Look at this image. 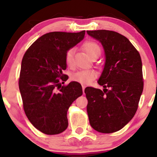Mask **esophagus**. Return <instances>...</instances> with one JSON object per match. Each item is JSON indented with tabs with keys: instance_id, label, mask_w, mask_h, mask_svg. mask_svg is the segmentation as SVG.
I'll use <instances>...</instances> for the list:
<instances>
[{
	"instance_id": "esophagus-1",
	"label": "esophagus",
	"mask_w": 157,
	"mask_h": 157,
	"mask_svg": "<svg viewBox=\"0 0 157 157\" xmlns=\"http://www.w3.org/2000/svg\"><path fill=\"white\" fill-rule=\"evenodd\" d=\"M82 92H83V94H85V89H86V86H82Z\"/></svg>"
}]
</instances>
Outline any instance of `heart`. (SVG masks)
Listing matches in <instances>:
<instances>
[{"label":"heart","mask_w":157,"mask_h":157,"mask_svg":"<svg viewBox=\"0 0 157 157\" xmlns=\"http://www.w3.org/2000/svg\"><path fill=\"white\" fill-rule=\"evenodd\" d=\"M83 48L90 57L94 55L100 54V48L97 43L94 41H87L83 44ZM73 49L68 50L66 55V63L68 66H71L73 64ZM97 77V72L94 70H81L73 74L71 76L72 80L82 85L89 84Z\"/></svg>","instance_id":"1"}]
</instances>
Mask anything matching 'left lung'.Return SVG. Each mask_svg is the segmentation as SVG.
I'll return each mask as SVG.
<instances>
[{
	"label": "left lung",
	"mask_w": 157,
	"mask_h": 157,
	"mask_svg": "<svg viewBox=\"0 0 157 157\" xmlns=\"http://www.w3.org/2000/svg\"><path fill=\"white\" fill-rule=\"evenodd\" d=\"M102 44L105 64L99 78L103 90L87 87L90 125L104 134L116 132L134 117L142 91V65L137 50L125 36L109 30L87 31Z\"/></svg>",
	"instance_id": "1"
}]
</instances>
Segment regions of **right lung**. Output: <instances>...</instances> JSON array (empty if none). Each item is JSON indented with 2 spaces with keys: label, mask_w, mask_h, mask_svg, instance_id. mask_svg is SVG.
<instances>
[{
  "label": "right lung",
  "mask_w": 157,
  "mask_h": 157,
  "mask_svg": "<svg viewBox=\"0 0 157 157\" xmlns=\"http://www.w3.org/2000/svg\"><path fill=\"white\" fill-rule=\"evenodd\" d=\"M84 36L85 31L49 32L35 41L23 56L19 79L23 109L30 122L44 134H58L67 128L68 108L82 94L79 82L61 87L57 78L68 79L62 78L67 67L66 53Z\"/></svg>",
  "instance_id": "1"
}]
</instances>
